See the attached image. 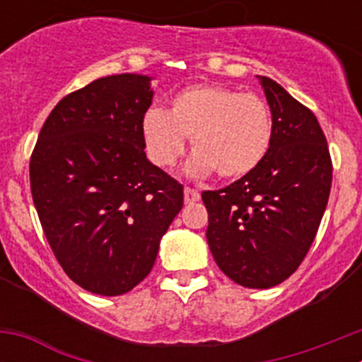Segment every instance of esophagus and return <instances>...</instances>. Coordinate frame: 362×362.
<instances>
[{
	"mask_svg": "<svg viewBox=\"0 0 362 362\" xmlns=\"http://www.w3.org/2000/svg\"><path fill=\"white\" fill-rule=\"evenodd\" d=\"M199 197H201V194L196 190V188H190V187L185 188V203L187 204L196 203V201H199Z\"/></svg>",
	"mask_w": 362,
	"mask_h": 362,
	"instance_id": "obj_1",
	"label": "esophagus"
}]
</instances>
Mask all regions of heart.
I'll list each match as a JSON object with an SVG mask.
<instances>
[{
	"mask_svg": "<svg viewBox=\"0 0 362 362\" xmlns=\"http://www.w3.org/2000/svg\"><path fill=\"white\" fill-rule=\"evenodd\" d=\"M141 134L153 165L170 168L192 137L196 150L188 174L203 177L214 170L223 179L254 172L270 152L274 119L263 98L221 85H192L170 99L168 112L150 108Z\"/></svg>",
	"mask_w": 362,
	"mask_h": 362,
	"instance_id": "heart-1",
	"label": "heart"
}]
</instances>
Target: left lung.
I'll return each mask as SVG.
<instances>
[{"instance_id": "obj_1", "label": "left lung", "mask_w": 362, "mask_h": 362, "mask_svg": "<svg viewBox=\"0 0 362 362\" xmlns=\"http://www.w3.org/2000/svg\"><path fill=\"white\" fill-rule=\"evenodd\" d=\"M274 119L264 161L221 190L203 192L217 267L246 288L288 279L308 254L332 187V159L313 112L259 76Z\"/></svg>"}]
</instances>
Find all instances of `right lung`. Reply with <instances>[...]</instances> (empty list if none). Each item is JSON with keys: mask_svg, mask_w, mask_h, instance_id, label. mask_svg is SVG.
Masks as SVG:
<instances>
[{"mask_svg": "<svg viewBox=\"0 0 362 362\" xmlns=\"http://www.w3.org/2000/svg\"><path fill=\"white\" fill-rule=\"evenodd\" d=\"M148 76H107L54 107L30 158L45 238L66 276L98 296L141 283L183 209V185L146 159Z\"/></svg>", "mask_w": 362, "mask_h": 362, "instance_id": "right-lung-1", "label": "right lung"}]
</instances>
